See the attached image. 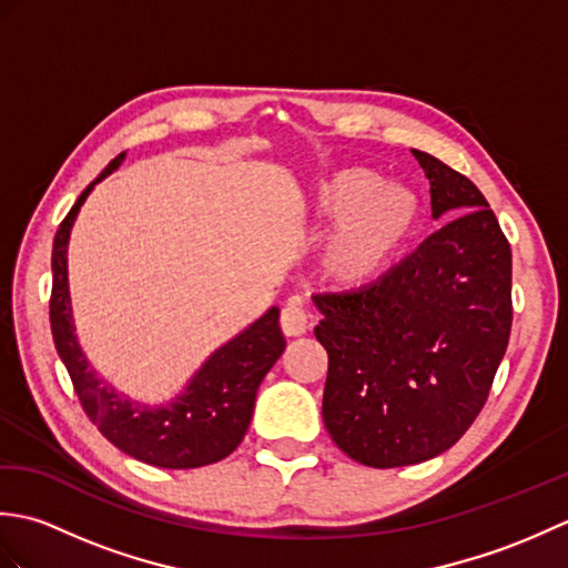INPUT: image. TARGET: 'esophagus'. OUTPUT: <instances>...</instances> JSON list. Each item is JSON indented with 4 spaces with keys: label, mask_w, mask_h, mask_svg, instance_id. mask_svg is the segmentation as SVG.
<instances>
[{
    "label": "esophagus",
    "mask_w": 568,
    "mask_h": 568,
    "mask_svg": "<svg viewBox=\"0 0 568 568\" xmlns=\"http://www.w3.org/2000/svg\"><path fill=\"white\" fill-rule=\"evenodd\" d=\"M281 327L285 336H303L310 327V315L303 310V305L291 300L281 312Z\"/></svg>",
    "instance_id": "obj_1"
}]
</instances>
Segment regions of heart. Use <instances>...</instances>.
<instances>
[{
  "label": "heart",
  "instance_id": "heart-1",
  "mask_svg": "<svg viewBox=\"0 0 568 568\" xmlns=\"http://www.w3.org/2000/svg\"><path fill=\"white\" fill-rule=\"evenodd\" d=\"M312 216L336 226L324 241L320 268L339 287L378 277L403 248L419 216V202L400 185H381L368 168H342L312 195Z\"/></svg>",
  "mask_w": 568,
  "mask_h": 568
}]
</instances>
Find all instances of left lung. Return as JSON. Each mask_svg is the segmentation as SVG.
Here are the masks:
<instances>
[{"label":"left lung","instance_id":"left-lung-1","mask_svg":"<svg viewBox=\"0 0 568 568\" xmlns=\"http://www.w3.org/2000/svg\"><path fill=\"white\" fill-rule=\"evenodd\" d=\"M432 216L449 220L352 293L315 295L329 354L322 417L354 462L395 468L449 449L486 405L513 327V253L480 190L425 151Z\"/></svg>","mask_w":568,"mask_h":568}]
</instances>
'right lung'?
<instances>
[{"label": "right lung", "instance_id": "add662e5", "mask_svg": "<svg viewBox=\"0 0 568 568\" xmlns=\"http://www.w3.org/2000/svg\"><path fill=\"white\" fill-rule=\"evenodd\" d=\"M124 159L126 153H119L82 190L55 232L51 258L53 342L75 385L82 409L116 449L159 468H200L216 464L244 439L258 385L275 361L283 356L285 336L277 324L281 310L271 307L251 327L216 348L187 381L185 390L163 405L131 400L129 395L106 385L78 344L68 287V241L84 200L94 185L124 163Z\"/></svg>", "mask_w": 568, "mask_h": 568}]
</instances>
